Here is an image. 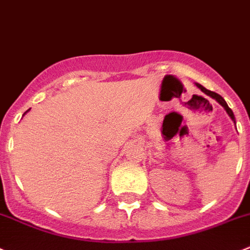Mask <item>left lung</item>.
Segmentation results:
<instances>
[{"label":"left lung","mask_w":250,"mask_h":250,"mask_svg":"<svg viewBox=\"0 0 250 250\" xmlns=\"http://www.w3.org/2000/svg\"><path fill=\"white\" fill-rule=\"evenodd\" d=\"M196 86H197V87H199L200 90L202 91V92H205V93H206L207 96H209V97H212V99H214V100H216V101L218 102V104H220L221 106H222L223 108L226 109V112H227V113H228V116H229V117H230V120H232L233 122H234V125H235V118H234V114H233V111H232V109L229 108V107H228L227 102L225 101V99H223L222 96H220V95H218V93L213 92V91H209V90H207V88H205L204 86H202V85H200V83H196Z\"/></svg>","instance_id":"obj_1"}]
</instances>
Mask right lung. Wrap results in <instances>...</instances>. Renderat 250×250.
<instances>
[{
  "mask_svg": "<svg viewBox=\"0 0 250 250\" xmlns=\"http://www.w3.org/2000/svg\"><path fill=\"white\" fill-rule=\"evenodd\" d=\"M28 111H29V109H28ZM28 111H27V112H28ZM27 112H25V113H27Z\"/></svg>",
  "mask_w": 250,
  "mask_h": 250,
  "instance_id": "1",
  "label": "right lung"
}]
</instances>
